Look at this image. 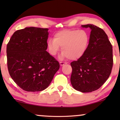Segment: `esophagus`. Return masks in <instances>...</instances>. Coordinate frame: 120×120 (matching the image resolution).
I'll use <instances>...</instances> for the list:
<instances>
[{
  "instance_id": "obj_1",
  "label": "esophagus",
  "mask_w": 120,
  "mask_h": 120,
  "mask_svg": "<svg viewBox=\"0 0 120 120\" xmlns=\"http://www.w3.org/2000/svg\"><path fill=\"white\" fill-rule=\"evenodd\" d=\"M65 64H67V63H64V62H60V66H63V65Z\"/></svg>"
}]
</instances>
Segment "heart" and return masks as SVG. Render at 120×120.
<instances>
[{"label": "heart", "mask_w": 120, "mask_h": 120, "mask_svg": "<svg viewBox=\"0 0 120 120\" xmlns=\"http://www.w3.org/2000/svg\"><path fill=\"white\" fill-rule=\"evenodd\" d=\"M90 40V36L86 30L65 29L56 33L54 38L47 41L49 52L55 56L62 46V52L60 58H68L76 60L82 56L86 52Z\"/></svg>", "instance_id": "heart-1"}]
</instances>
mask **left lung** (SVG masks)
Masks as SVG:
<instances>
[{"label": "left lung", "mask_w": 120, "mask_h": 120, "mask_svg": "<svg viewBox=\"0 0 120 120\" xmlns=\"http://www.w3.org/2000/svg\"><path fill=\"white\" fill-rule=\"evenodd\" d=\"M81 27L91 29L89 44L84 55L70 63V82L74 89L87 93L98 90L109 78L113 65L112 47L102 29L91 24Z\"/></svg>", "instance_id": "8db88e82"}]
</instances>
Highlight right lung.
Instances as JSON below:
<instances>
[{
  "mask_svg": "<svg viewBox=\"0 0 120 120\" xmlns=\"http://www.w3.org/2000/svg\"><path fill=\"white\" fill-rule=\"evenodd\" d=\"M48 30L33 27L18 30L7 45L10 75L26 91L46 89L60 69L58 62L46 51Z\"/></svg>",
  "mask_w": 120,
  "mask_h": 120,
  "instance_id": "right-lung-1",
  "label": "right lung"
}]
</instances>
